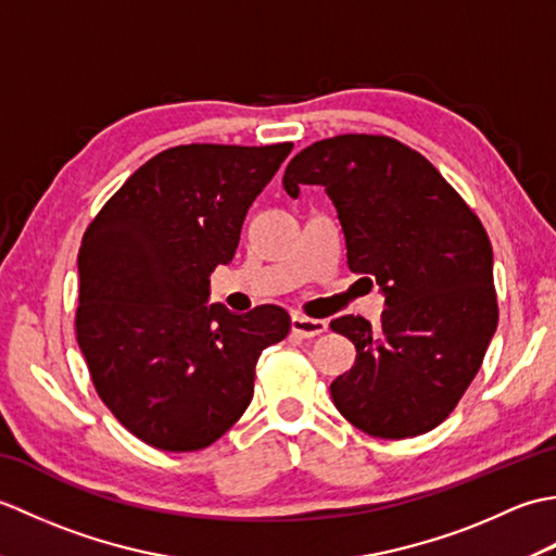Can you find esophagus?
I'll return each instance as SVG.
<instances>
[{
    "label": "esophagus",
    "instance_id": "obj_1",
    "mask_svg": "<svg viewBox=\"0 0 556 556\" xmlns=\"http://www.w3.org/2000/svg\"><path fill=\"white\" fill-rule=\"evenodd\" d=\"M291 332L301 339H313V337H320L323 332H327V323L313 320V317H305V315H293Z\"/></svg>",
    "mask_w": 556,
    "mask_h": 556
}]
</instances>
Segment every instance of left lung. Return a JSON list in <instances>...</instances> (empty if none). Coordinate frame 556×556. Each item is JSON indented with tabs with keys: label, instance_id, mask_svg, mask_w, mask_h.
I'll return each instance as SVG.
<instances>
[{
	"label": "left lung",
	"instance_id": "obj_1",
	"mask_svg": "<svg viewBox=\"0 0 556 556\" xmlns=\"http://www.w3.org/2000/svg\"><path fill=\"white\" fill-rule=\"evenodd\" d=\"M285 191L325 186L346 239L351 271L377 281L380 325L332 320L356 363L329 384L351 425L382 440L437 428L485 358L497 329L488 231L420 152L394 138L346 134L301 150Z\"/></svg>",
	"mask_w": 556,
	"mask_h": 556
}]
</instances>
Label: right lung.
Listing matches in <instances>:
<instances>
[{"label": "right lung", "instance_id": "obj_1", "mask_svg": "<svg viewBox=\"0 0 556 556\" xmlns=\"http://www.w3.org/2000/svg\"><path fill=\"white\" fill-rule=\"evenodd\" d=\"M291 148L164 150L83 236L78 346L116 420L162 452L219 440L251 404L260 353L289 334L279 305H210V275L231 263L248 207Z\"/></svg>", "mask_w": 556, "mask_h": 556}]
</instances>
